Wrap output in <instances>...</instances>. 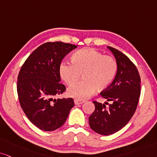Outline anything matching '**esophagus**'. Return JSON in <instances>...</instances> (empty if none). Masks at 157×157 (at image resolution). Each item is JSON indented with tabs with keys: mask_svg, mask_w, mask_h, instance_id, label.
I'll use <instances>...</instances> for the list:
<instances>
[{
	"mask_svg": "<svg viewBox=\"0 0 157 157\" xmlns=\"http://www.w3.org/2000/svg\"><path fill=\"white\" fill-rule=\"evenodd\" d=\"M74 102L75 105H80V104H82L85 102V100H78V99H75L74 100Z\"/></svg>",
	"mask_w": 157,
	"mask_h": 157,
	"instance_id": "esophagus-1",
	"label": "esophagus"
}]
</instances>
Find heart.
I'll return each instance as SVG.
<instances>
[{"label": "heart", "instance_id": "1", "mask_svg": "<svg viewBox=\"0 0 157 157\" xmlns=\"http://www.w3.org/2000/svg\"><path fill=\"white\" fill-rule=\"evenodd\" d=\"M72 63L63 62L59 65V75L68 85L78 81L82 74L84 82L71 86L68 95L84 100L95 92L105 90L115 78L118 70L117 62L111 56H105L93 49H84L75 52L71 57Z\"/></svg>", "mask_w": 157, "mask_h": 157}]
</instances>
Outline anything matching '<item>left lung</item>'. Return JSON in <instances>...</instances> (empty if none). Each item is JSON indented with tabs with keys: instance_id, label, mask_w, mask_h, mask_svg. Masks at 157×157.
I'll return each instance as SVG.
<instances>
[{
	"instance_id": "left-lung-1",
	"label": "left lung",
	"mask_w": 157,
	"mask_h": 157,
	"mask_svg": "<svg viewBox=\"0 0 157 157\" xmlns=\"http://www.w3.org/2000/svg\"><path fill=\"white\" fill-rule=\"evenodd\" d=\"M108 48L115 57L118 70L113 82L100 94L112 103L106 108L105 104L93 101L95 109L89 117L91 129L103 135L118 132L129 122L140 95V77L136 66L122 52Z\"/></svg>"
}]
</instances>
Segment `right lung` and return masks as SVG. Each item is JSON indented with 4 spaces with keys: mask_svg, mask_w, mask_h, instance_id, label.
Wrapping results in <instances>:
<instances>
[{
    "mask_svg": "<svg viewBox=\"0 0 157 157\" xmlns=\"http://www.w3.org/2000/svg\"><path fill=\"white\" fill-rule=\"evenodd\" d=\"M77 46L47 42L32 52L21 67L17 94L23 111L35 126L44 131L55 130L64 124L74 106L73 98L53 99L65 92L60 83L59 65Z\"/></svg>",
    "mask_w": 157,
    "mask_h": 157,
    "instance_id": "add662e5",
    "label": "right lung"
}]
</instances>
